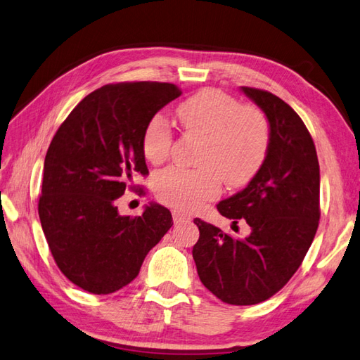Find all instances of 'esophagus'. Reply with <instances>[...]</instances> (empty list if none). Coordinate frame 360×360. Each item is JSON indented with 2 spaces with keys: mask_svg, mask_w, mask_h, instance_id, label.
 Listing matches in <instances>:
<instances>
[{
  "mask_svg": "<svg viewBox=\"0 0 360 360\" xmlns=\"http://www.w3.org/2000/svg\"><path fill=\"white\" fill-rule=\"evenodd\" d=\"M172 219L175 223H181V221H188L191 220V215L186 212H181L179 210H174L172 211Z\"/></svg>",
  "mask_w": 360,
  "mask_h": 360,
  "instance_id": "esophagus-1",
  "label": "esophagus"
}]
</instances>
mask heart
I'll return each instance as SVG.
<instances>
[{"instance_id": "b5f03b06", "label": "heart", "mask_w": 360, "mask_h": 360, "mask_svg": "<svg viewBox=\"0 0 360 360\" xmlns=\"http://www.w3.org/2000/svg\"><path fill=\"white\" fill-rule=\"evenodd\" d=\"M183 129L205 139L198 169L167 167L155 177V193L163 203L193 211L220 193L221 180L231 188L250 183L259 172L269 146V123L259 108L240 105L219 89H203L180 103ZM172 148V131L163 115H154L141 135L148 162L163 163Z\"/></svg>"}]
</instances>
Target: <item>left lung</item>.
Returning <instances> with one entry per match:
<instances>
[{
  "label": "left lung",
  "instance_id": "left-lung-1",
  "mask_svg": "<svg viewBox=\"0 0 360 360\" xmlns=\"http://www.w3.org/2000/svg\"><path fill=\"white\" fill-rule=\"evenodd\" d=\"M269 123V146L259 172L240 193L217 205L223 217L251 228L234 238L194 219L200 231L193 257L202 283L231 305H255L281 291L302 265L321 219V172L314 141L302 118L274 94L242 87Z\"/></svg>",
  "mask_w": 360,
  "mask_h": 360
}]
</instances>
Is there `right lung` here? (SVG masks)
Instances as JSON below:
<instances>
[{
    "label": "right lung",
    "mask_w": 360,
    "mask_h": 360,
    "mask_svg": "<svg viewBox=\"0 0 360 360\" xmlns=\"http://www.w3.org/2000/svg\"><path fill=\"white\" fill-rule=\"evenodd\" d=\"M175 84H106L78 103L44 158L38 214L60 271L92 294H110L139 276L146 254L172 226L167 207L120 215L117 198L135 174L148 175L141 150L146 123L180 97Z\"/></svg>",
    "instance_id": "add662e5"
}]
</instances>
